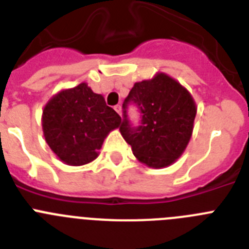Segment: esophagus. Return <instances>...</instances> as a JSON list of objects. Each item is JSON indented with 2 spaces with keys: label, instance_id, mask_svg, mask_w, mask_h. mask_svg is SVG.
<instances>
[{
  "label": "esophagus",
  "instance_id": "obj_1",
  "mask_svg": "<svg viewBox=\"0 0 249 249\" xmlns=\"http://www.w3.org/2000/svg\"><path fill=\"white\" fill-rule=\"evenodd\" d=\"M114 111L117 112V113L120 114V116H121V114H122V108H121V106H120V105L114 106Z\"/></svg>",
  "mask_w": 249,
  "mask_h": 249
}]
</instances>
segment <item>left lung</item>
I'll list each match as a JSON object with an SVG mask.
<instances>
[{"mask_svg":"<svg viewBox=\"0 0 249 249\" xmlns=\"http://www.w3.org/2000/svg\"><path fill=\"white\" fill-rule=\"evenodd\" d=\"M142 113L141 126L132 127L126 118L128 103ZM121 135L140 162L151 168L175 163L192 137L197 107L192 94L171 76L158 72L151 80L136 82L123 102Z\"/></svg>","mask_w":249,"mask_h":249,"instance_id":"left-lung-1","label":"left lung"}]
</instances>
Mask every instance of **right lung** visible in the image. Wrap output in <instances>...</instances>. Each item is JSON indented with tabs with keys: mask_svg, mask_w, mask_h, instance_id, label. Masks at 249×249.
I'll list each match as a JSON object with an SVG mask.
<instances>
[{
	"mask_svg": "<svg viewBox=\"0 0 249 249\" xmlns=\"http://www.w3.org/2000/svg\"><path fill=\"white\" fill-rule=\"evenodd\" d=\"M120 123L117 112L85 82L52 96L42 113L46 142L68 166H83L96 160L105 138Z\"/></svg>",
	"mask_w": 249,
	"mask_h": 249,
	"instance_id": "obj_1",
	"label": "right lung"
}]
</instances>
